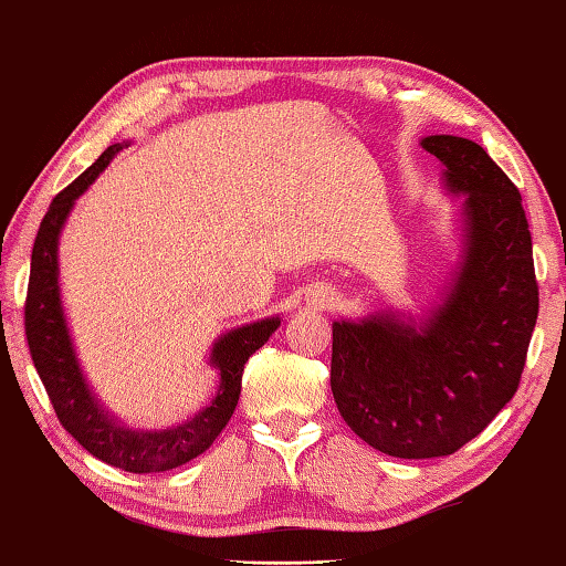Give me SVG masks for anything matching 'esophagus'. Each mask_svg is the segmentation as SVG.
Here are the masks:
<instances>
[{"label": "esophagus", "mask_w": 566, "mask_h": 566, "mask_svg": "<svg viewBox=\"0 0 566 566\" xmlns=\"http://www.w3.org/2000/svg\"><path fill=\"white\" fill-rule=\"evenodd\" d=\"M310 302L315 307H325L327 302H331V294H327V292H315V294H310Z\"/></svg>", "instance_id": "obj_1"}]
</instances>
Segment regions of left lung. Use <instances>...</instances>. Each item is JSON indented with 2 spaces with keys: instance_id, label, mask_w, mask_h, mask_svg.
Listing matches in <instances>:
<instances>
[{
  "instance_id": "1",
  "label": "left lung",
  "mask_w": 566,
  "mask_h": 566,
  "mask_svg": "<svg viewBox=\"0 0 566 566\" xmlns=\"http://www.w3.org/2000/svg\"><path fill=\"white\" fill-rule=\"evenodd\" d=\"M462 200L465 249L442 305L417 325L394 312L333 323L331 386L360 440L403 460L444 458L513 399L538 315L521 192L475 142L421 139Z\"/></svg>"
}]
</instances>
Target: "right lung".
I'll return each mask as SVG.
<instances>
[{
  "instance_id": "obj_1",
  "label": "right lung",
  "mask_w": 566,
  "mask_h": 566,
  "mask_svg": "<svg viewBox=\"0 0 566 566\" xmlns=\"http://www.w3.org/2000/svg\"><path fill=\"white\" fill-rule=\"evenodd\" d=\"M122 147L124 145L108 147L86 172L75 177L50 202L35 235V247H32L28 300H24V335H28L32 364L38 368L50 403L75 442L86 447L94 458L126 472H163L198 458L223 432L239 403L243 366L280 327V317L259 319V323L235 327L218 337L210 353V364L221 374L216 399L180 427L159 429V432L129 429L101 407L83 378L71 333H67L61 286H57V235L63 231L75 198L86 192Z\"/></svg>"
}]
</instances>
